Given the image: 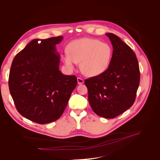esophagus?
I'll use <instances>...</instances> for the list:
<instances>
[{
  "label": "esophagus",
  "mask_w": 160,
  "mask_h": 160,
  "mask_svg": "<svg viewBox=\"0 0 160 160\" xmlns=\"http://www.w3.org/2000/svg\"><path fill=\"white\" fill-rule=\"evenodd\" d=\"M77 83H78L79 85H81L84 83V81L83 79L80 78V77H78V78H77Z\"/></svg>",
  "instance_id": "1"
}]
</instances>
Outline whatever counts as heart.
Wrapping results in <instances>:
<instances>
[{
    "mask_svg": "<svg viewBox=\"0 0 160 160\" xmlns=\"http://www.w3.org/2000/svg\"><path fill=\"white\" fill-rule=\"evenodd\" d=\"M67 53L62 61L68 70L80 62V70L84 75L95 77L107 71L112 59V47L93 38H81L71 41L67 47Z\"/></svg>",
    "mask_w": 160,
    "mask_h": 160,
    "instance_id": "heart-1",
    "label": "heart"
}]
</instances>
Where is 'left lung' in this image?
<instances>
[{
  "label": "left lung",
  "instance_id": "8db88e82",
  "mask_svg": "<svg viewBox=\"0 0 160 160\" xmlns=\"http://www.w3.org/2000/svg\"><path fill=\"white\" fill-rule=\"evenodd\" d=\"M113 46L112 59L103 73L85 79L91 108L99 116L112 119L133 105L140 72L135 52L113 33H106Z\"/></svg>",
  "mask_w": 160,
  "mask_h": 160
}]
</instances>
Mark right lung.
Wrapping results in <instances>:
<instances>
[{"label": "right lung", "mask_w": 160, "mask_h": 160, "mask_svg": "<svg viewBox=\"0 0 160 160\" xmlns=\"http://www.w3.org/2000/svg\"><path fill=\"white\" fill-rule=\"evenodd\" d=\"M62 36L35 38L14 58L8 87L17 111L39 124L57 120L67 107L77 80L59 70L60 55L56 45Z\"/></svg>", "instance_id": "1"}]
</instances>
